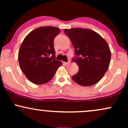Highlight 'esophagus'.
Returning <instances> with one entry per match:
<instances>
[{
    "mask_svg": "<svg viewBox=\"0 0 128 128\" xmlns=\"http://www.w3.org/2000/svg\"><path fill=\"white\" fill-rule=\"evenodd\" d=\"M63 63H64V64H65V65H68V64L69 63H70V62H64Z\"/></svg>",
    "mask_w": 128,
    "mask_h": 128,
    "instance_id": "esophagus-1",
    "label": "esophagus"
}]
</instances>
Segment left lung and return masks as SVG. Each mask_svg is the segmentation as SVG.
I'll use <instances>...</instances> for the list:
<instances>
[{
	"label": "left lung",
	"instance_id": "8db88e82",
	"mask_svg": "<svg viewBox=\"0 0 128 128\" xmlns=\"http://www.w3.org/2000/svg\"><path fill=\"white\" fill-rule=\"evenodd\" d=\"M64 31L72 41L76 56H80L72 60L79 68L72 80L83 86L98 83L108 71L110 61L111 52L107 42L89 29H66Z\"/></svg>",
	"mask_w": 128,
	"mask_h": 128
}]
</instances>
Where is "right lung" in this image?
Here are the masks:
<instances>
[{"label":"right lung","instance_id":"obj_1","mask_svg":"<svg viewBox=\"0 0 128 128\" xmlns=\"http://www.w3.org/2000/svg\"><path fill=\"white\" fill-rule=\"evenodd\" d=\"M60 32L54 26L40 27L33 30L21 44L18 60L21 70L35 84L48 83L62 64L56 60L54 39Z\"/></svg>","mask_w":128,"mask_h":128}]
</instances>
